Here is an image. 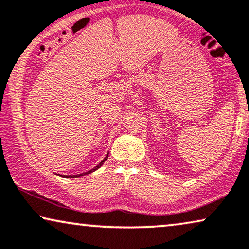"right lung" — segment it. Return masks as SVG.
Segmentation results:
<instances>
[{
    "label": "right lung",
    "mask_w": 249,
    "mask_h": 249,
    "mask_svg": "<svg viewBox=\"0 0 249 249\" xmlns=\"http://www.w3.org/2000/svg\"><path fill=\"white\" fill-rule=\"evenodd\" d=\"M108 154H109V152H108ZM108 154H107V155H106V157H105L104 159H102V160H101V163H100V164H98V165H97V166H95L94 168H92V170H90V171H88V172H85V173H82V174H77V175H64V177H65V178H75L82 177V175H84V174H90V173H92V172L97 171V170H98V168H99V167H101V166H102V164H104V163H105V161H106V160H107V159H108Z\"/></svg>",
    "instance_id": "right-lung-1"
}]
</instances>
